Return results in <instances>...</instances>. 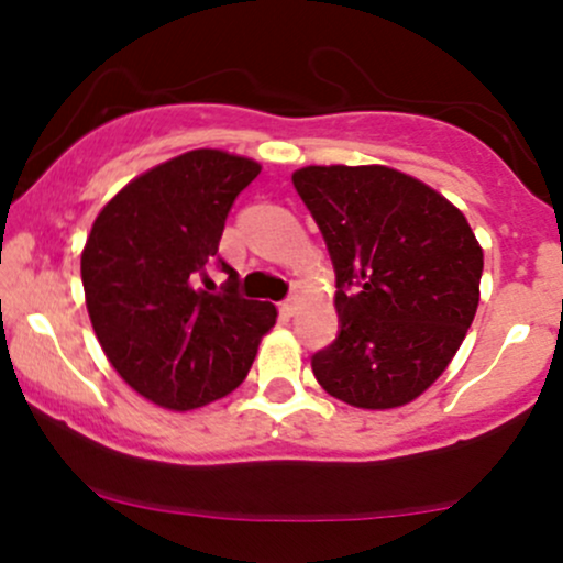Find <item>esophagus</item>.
I'll return each mask as SVG.
<instances>
[{
	"mask_svg": "<svg viewBox=\"0 0 563 563\" xmlns=\"http://www.w3.org/2000/svg\"><path fill=\"white\" fill-rule=\"evenodd\" d=\"M299 312V299H286V301H280V314L283 318H294V314Z\"/></svg>",
	"mask_w": 563,
	"mask_h": 563,
	"instance_id": "34e87169",
	"label": "esophagus"
}]
</instances>
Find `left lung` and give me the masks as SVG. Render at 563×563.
<instances>
[{
  "label": "left lung",
  "mask_w": 563,
  "mask_h": 563,
  "mask_svg": "<svg viewBox=\"0 0 563 563\" xmlns=\"http://www.w3.org/2000/svg\"><path fill=\"white\" fill-rule=\"evenodd\" d=\"M294 187L325 238L341 333L312 357L331 397L363 410L412 402L466 339L484 267L466 217L389 166H303Z\"/></svg>",
  "instance_id": "1"
}]
</instances>
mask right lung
Listing matches in <instances>:
<instances>
[{
    "label": "right lung",
    "mask_w": 563,
    "mask_h": 563,
    "mask_svg": "<svg viewBox=\"0 0 563 563\" xmlns=\"http://www.w3.org/2000/svg\"><path fill=\"white\" fill-rule=\"evenodd\" d=\"M260 172L200 147L134 177L95 219L81 251L89 320L108 363L147 402L185 412L228 397L275 325V303L243 299L228 262L222 290L206 277L232 200Z\"/></svg>",
    "instance_id": "1"
}]
</instances>
